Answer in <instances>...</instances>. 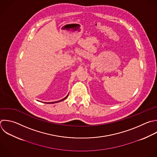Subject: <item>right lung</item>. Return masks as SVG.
<instances>
[{
	"label": "right lung",
	"instance_id": "add662e5",
	"mask_svg": "<svg viewBox=\"0 0 157 157\" xmlns=\"http://www.w3.org/2000/svg\"><path fill=\"white\" fill-rule=\"evenodd\" d=\"M67 96H68V95H67L66 97H65L64 99H61V100H59V101H56V102H47V104H53V103H56V102H60V101H64L65 99H66V98H67Z\"/></svg>",
	"mask_w": 157,
	"mask_h": 157
}]
</instances>
